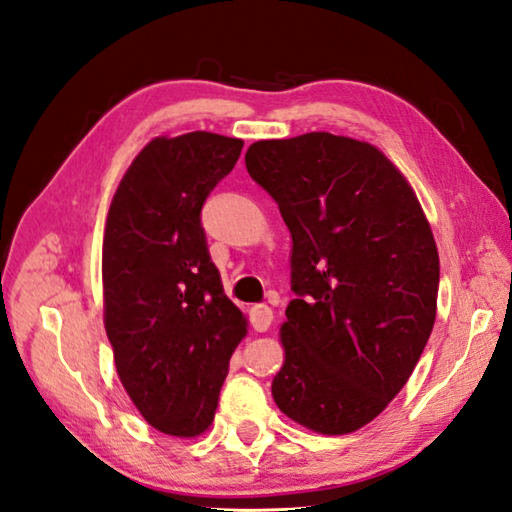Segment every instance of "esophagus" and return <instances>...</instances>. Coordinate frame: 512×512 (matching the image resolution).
I'll return each mask as SVG.
<instances>
[{"instance_id":"esophagus-1","label":"esophagus","mask_w":512,"mask_h":512,"mask_svg":"<svg viewBox=\"0 0 512 512\" xmlns=\"http://www.w3.org/2000/svg\"><path fill=\"white\" fill-rule=\"evenodd\" d=\"M250 322H253L255 331H259V333L268 331V327L273 324V309H271V306H266V304L253 306V309H250Z\"/></svg>"}]
</instances>
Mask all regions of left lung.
I'll use <instances>...</instances> for the list:
<instances>
[{"instance_id": "8db88e82", "label": "left lung", "mask_w": 512, "mask_h": 512, "mask_svg": "<svg viewBox=\"0 0 512 512\" xmlns=\"http://www.w3.org/2000/svg\"><path fill=\"white\" fill-rule=\"evenodd\" d=\"M246 170L293 239L297 293L280 329V410L351 434L392 403L430 338L439 250L410 181L365 141L329 132L257 141Z\"/></svg>"}]
</instances>
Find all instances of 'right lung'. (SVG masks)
Returning <instances> with one entry per match:
<instances>
[{
  "label": "right lung",
  "mask_w": 512,
  "mask_h": 512,
  "mask_svg": "<svg viewBox=\"0 0 512 512\" xmlns=\"http://www.w3.org/2000/svg\"><path fill=\"white\" fill-rule=\"evenodd\" d=\"M244 141L212 132L156 136L111 199L102 239V309L120 383L147 423L192 439L210 427L248 320L210 262L201 208Z\"/></svg>",
  "instance_id": "right-lung-1"
}]
</instances>
